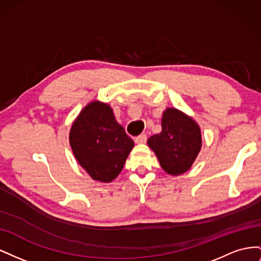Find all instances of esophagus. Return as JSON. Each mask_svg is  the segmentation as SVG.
<instances>
[{
    "label": "esophagus",
    "instance_id": "34e87169",
    "mask_svg": "<svg viewBox=\"0 0 261 261\" xmlns=\"http://www.w3.org/2000/svg\"><path fill=\"white\" fill-rule=\"evenodd\" d=\"M146 141H147V136L145 135V134H141V135H139L135 138V143H137V144H145Z\"/></svg>",
    "mask_w": 261,
    "mask_h": 261
}]
</instances>
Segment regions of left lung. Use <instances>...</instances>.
Segmentation results:
<instances>
[{"label": "left lung", "instance_id": "8db88e82", "mask_svg": "<svg viewBox=\"0 0 261 261\" xmlns=\"http://www.w3.org/2000/svg\"><path fill=\"white\" fill-rule=\"evenodd\" d=\"M162 169L171 175L189 170L201 148L199 126L176 109H167L162 116V130L148 139Z\"/></svg>", "mask_w": 261, "mask_h": 261}]
</instances>
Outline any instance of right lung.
<instances>
[{
	"instance_id": "obj_1",
	"label": "right lung",
	"mask_w": 261,
	"mask_h": 261,
	"mask_svg": "<svg viewBox=\"0 0 261 261\" xmlns=\"http://www.w3.org/2000/svg\"><path fill=\"white\" fill-rule=\"evenodd\" d=\"M69 143L78 163L93 179L103 183L120 174L134 147L112 109L98 101L78 115L69 133Z\"/></svg>"
}]
</instances>
